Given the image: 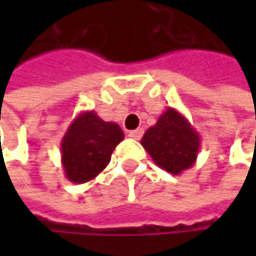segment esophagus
<instances>
[{
  "mask_svg": "<svg viewBox=\"0 0 256 256\" xmlns=\"http://www.w3.org/2000/svg\"><path fill=\"white\" fill-rule=\"evenodd\" d=\"M142 134H144V130L142 128H136V130H132V132H128V136L132 138V139H140L142 138Z\"/></svg>",
  "mask_w": 256,
  "mask_h": 256,
  "instance_id": "34e87169",
  "label": "esophagus"
}]
</instances>
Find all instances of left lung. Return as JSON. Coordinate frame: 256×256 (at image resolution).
<instances>
[{
    "label": "left lung",
    "mask_w": 256,
    "mask_h": 256,
    "mask_svg": "<svg viewBox=\"0 0 256 256\" xmlns=\"http://www.w3.org/2000/svg\"><path fill=\"white\" fill-rule=\"evenodd\" d=\"M142 146L163 170L179 175L190 169L200 150V134L178 110L168 108L140 139Z\"/></svg>",
    "instance_id": "left-lung-1"
}]
</instances>
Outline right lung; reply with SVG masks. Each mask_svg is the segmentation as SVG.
<instances>
[{"mask_svg": "<svg viewBox=\"0 0 256 256\" xmlns=\"http://www.w3.org/2000/svg\"><path fill=\"white\" fill-rule=\"evenodd\" d=\"M124 139L117 123L104 122L94 111H84L72 120L60 140L65 176L74 184L96 178L111 162L116 146Z\"/></svg>", "mask_w": 256, "mask_h": 256, "instance_id": "obj_1", "label": "right lung"}]
</instances>
